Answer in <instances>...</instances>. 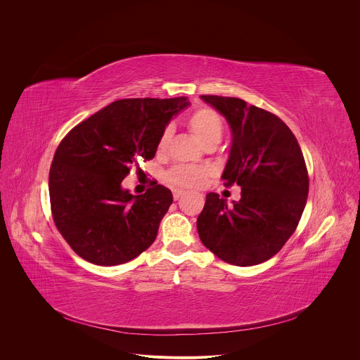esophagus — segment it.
<instances>
[{
    "label": "esophagus",
    "mask_w": 360,
    "mask_h": 360,
    "mask_svg": "<svg viewBox=\"0 0 360 360\" xmlns=\"http://www.w3.org/2000/svg\"><path fill=\"white\" fill-rule=\"evenodd\" d=\"M184 193H185V191H182V189H174V191H172V195H174V199H175V200H178Z\"/></svg>",
    "instance_id": "esophagus-1"
}]
</instances>
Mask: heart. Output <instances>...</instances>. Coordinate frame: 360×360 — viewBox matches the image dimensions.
<instances>
[{
	"label": "heart",
	"instance_id": "obj_1",
	"mask_svg": "<svg viewBox=\"0 0 360 360\" xmlns=\"http://www.w3.org/2000/svg\"><path fill=\"white\" fill-rule=\"evenodd\" d=\"M188 128L196 136V139L203 145H218L224 135V122L221 117L210 108H200L193 111L188 117ZM171 141V129L167 128L158 141V152H164L168 148ZM208 171L200 168H189V167H175L167 172V181L172 186L181 188H195L203 184L207 179Z\"/></svg>",
	"mask_w": 360,
	"mask_h": 360
}]
</instances>
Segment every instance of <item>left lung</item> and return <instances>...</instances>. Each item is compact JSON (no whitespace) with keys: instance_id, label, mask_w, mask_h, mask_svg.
Instances as JSON below:
<instances>
[{"instance_id":"left-lung-1","label":"left lung","mask_w":360,"mask_h":360,"mask_svg":"<svg viewBox=\"0 0 360 360\" xmlns=\"http://www.w3.org/2000/svg\"><path fill=\"white\" fill-rule=\"evenodd\" d=\"M225 117L232 132L224 185L242 188L240 199L210 192L196 228L219 259L253 266L271 259L295 232L304 210L309 178L300 146L276 115L239 98L200 95Z\"/></svg>"}]
</instances>
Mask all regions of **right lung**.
<instances>
[{
    "instance_id": "add662e5",
    "label": "right lung",
    "mask_w": 360,
    "mask_h": 360,
    "mask_svg": "<svg viewBox=\"0 0 360 360\" xmlns=\"http://www.w3.org/2000/svg\"><path fill=\"white\" fill-rule=\"evenodd\" d=\"M186 107V96L120 99L61 141L49 169L51 211L82 259L99 266L121 265L155 240L172 192L155 184L132 195L121 182L138 157H155L160 136Z\"/></svg>"
}]
</instances>
